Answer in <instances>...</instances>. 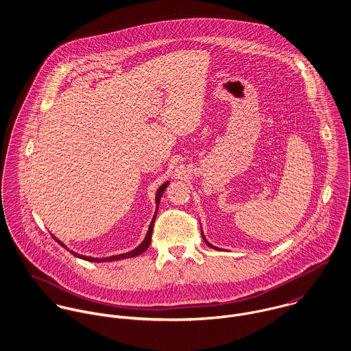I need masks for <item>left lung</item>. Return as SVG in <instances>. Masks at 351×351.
I'll return each instance as SVG.
<instances>
[{
    "label": "left lung",
    "instance_id": "8db88e82",
    "mask_svg": "<svg viewBox=\"0 0 351 351\" xmlns=\"http://www.w3.org/2000/svg\"><path fill=\"white\" fill-rule=\"evenodd\" d=\"M201 235H202V238H204V241H205V243H206V245H208V246H209V247H212V249H216V247H215V246H213V245H210V243H209V242H208V241H206V239H205V237H204V234H202V232H201Z\"/></svg>",
    "mask_w": 351,
    "mask_h": 351
}]
</instances>
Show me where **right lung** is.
<instances>
[{
	"mask_svg": "<svg viewBox=\"0 0 351 351\" xmlns=\"http://www.w3.org/2000/svg\"><path fill=\"white\" fill-rule=\"evenodd\" d=\"M167 185H169V181H166L158 191H156V196H155V204H156V210H155V215H154V217H152V220H151L150 227H149V231H147V235H146V238H145V241L136 247V249H134L132 251H128V252H125V254H119V255H112V256H106V258H93V256H86V255H81V254H77V252H74V251L70 250V252L73 254V255H75V256H78V258H81V259H85V261H89V262H110V261H120V259H124V258H132V256H136V255H141L142 252H145V251L149 249V246H150L151 243V235H152V227H154V221H155V217H156V212H158V205H159V201H160V197H162V195H163V192L166 191V188H167ZM62 247H64L66 250H69L59 239H56L55 237H52Z\"/></svg>",
	"mask_w": 351,
	"mask_h": 351,
	"instance_id": "1",
	"label": "right lung"
}]
</instances>
